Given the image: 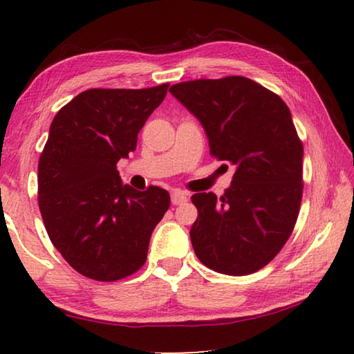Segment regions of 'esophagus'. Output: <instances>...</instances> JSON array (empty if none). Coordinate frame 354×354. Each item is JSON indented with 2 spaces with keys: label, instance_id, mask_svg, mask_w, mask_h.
I'll use <instances>...</instances> for the list:
<instances>
[{
  "label": "esophagus",
  "instance_id": "obj_1",
  "mask_svg": "<svg viewBox=\"0 0 354 354\" xmlns=\"http://www.w3.org/2000/svg\"><path fill=\"white\" fill-rule=\"evenodd\" d=\"M185 201H187V195H185L184 192L175 190L171 194V205L178 206V205H183V203H185Z\"/></svg>",
  "mask_w": 354,
  "mask_h": 354
}]
</instances>
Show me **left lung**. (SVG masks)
Instances as JSON below:
<instances>
[{"label":"left lung","mask_w":354,"mask_h":354,"mask_svg":"<svg viewBox=\"0 0 354 354\" xmlns=\"http://www.w3.org/2000/svg\"><path fill=\"white\" fill-rule=\"evenodd\" d=\"M170 93L201 123L211 154L236 167L230 189L195 194V254L243 277L267 266L290 237L303 194V145L289 107L243 76L179 82Z\"/></svg>","instance_id":"8db88e82"}]
</instances>
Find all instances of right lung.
<instances>
[{"instance_id": "right-lung-1", "label": "right lung", "mask_w": 354, "mask_h": 354, "mask_svg": "<svg viewBox=\"0 0 354 354\" xmlns=\"http://www.w3.org/2000/svg\"><path fill=\"white\" fill-rule=\"evenodd\" d=\"M167 88H91L53 120L39 160V207L53 245L84 277L117 281L147 261L170 195L123 184L117 162L134 151Z\"/></svg>"}]
</instances>
